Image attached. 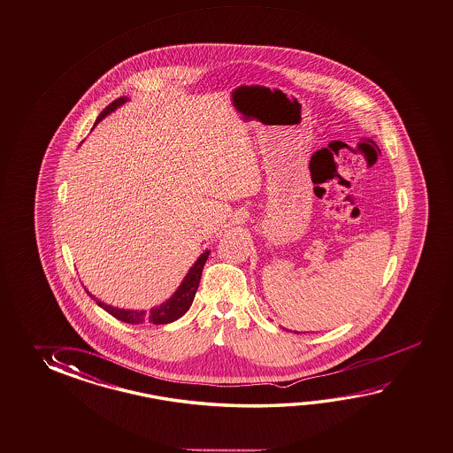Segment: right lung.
<instances>
[{"label": "right lung", "mask_w": 453, "mask_h": 453, "mask_svg": "<svg viewBox=\"0 0 453 453\" xmlns=\"http://www.w3.org/2000/svg\"><path fill=\"white\" fill-rule=\"evenodd\" d=\"M125 101H127V98H117L116 101H112V103L99 114L96 124H98L99 120H103V117L111 114L116 107L124 104ZM207 257H209V250H205L204 254L196 260L195 265L189 268V272H188V275L185 276L181 286L178 288L177 293L173 294L165 303H162L159 307L151 309L150 311H122V309H116V307H111V305H107V303H103V302L98 301V299H95V296H91L88 291H87V293L89 294V297H93V299L96 301V303H98L101 309H104L107 313H111V315L116 317L117 319H122L125 323L138 325V323H144V321H146V323H152V325H167V323H172V321H175V319H180V317H183V315L187 313L188 309L191 307V303L195 301L196 291H197V286H199V281H201L203 268H204Z\"/></svg>", "instance_id": "obj_1"}]
</instances>
